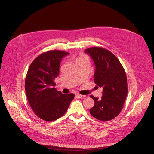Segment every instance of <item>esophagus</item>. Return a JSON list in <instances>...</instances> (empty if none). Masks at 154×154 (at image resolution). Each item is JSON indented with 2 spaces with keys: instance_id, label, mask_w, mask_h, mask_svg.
<instances>
[{
  "instance_id": "obj_1",
  "label": "esophagus",
  "mask_w": 154,
  "mask_h": 154,
  "mask_svg": "<svg viewBox=\"0 0 154 154\" xmlns=\"http://www.w3.org/2000/svg\"><path fill=\"white\" fill-rule=\"evenodd\" d=\"M76 96L79 98H83L86 97V95H81V94H76Z\"/></svg>"
}]
</instances>
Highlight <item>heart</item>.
Instances as JSON below:
<instances>
[{"label": "heart", "instance_id": "heart-1", "mask_svg": "<svg viewBox=\"0 0 154 154\" xmlns=\"http://www.w3.org/2000/svg\"><path fill=\"white\" fill-rule=\"evenodd\" d=\"M83 60H88L87 57L85 56V55H81V56H79L76 60V63L79 62V61H81Z\"/></svg>", "mask_w": 154, "mask_h": 154}]
</instances>
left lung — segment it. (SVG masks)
Listing matches in <instances>:
<instances>
[{"label": "left lung", "instance_id": "left-lung-1", "mask_svg": "<svg viewBox=\"0 0 154 154\" xmlns=\"http://www.w3.org/2000/svg\"><path fill=\"white\" fill-rule=\"evenodd\" d=\"M84 52L90 55L94 62V82L103 88L100 99L90 95L95 105L90 112L102 121L113 119L121 111L128 94L125 71L119 59L106 48L90 47Z\"/></svg>", "mask_w": 154, "mask_h": 154}]
</instances>
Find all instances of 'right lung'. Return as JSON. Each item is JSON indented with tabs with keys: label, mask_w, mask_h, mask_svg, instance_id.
<instances>
[{
	"label": "right lung",
	"mask_w": 154,
	"mask_h": 154,
	"mask_svg": "<svg viewBox=\"0 0 154 154\" xmlns=\"http://www.w3.org/2000/svg\"><path fill=\"white\" fill-rule=\"evenodd\" d=\"M69 52L57 50L40 54L30 64L25 79L28 101L33 112L47 121L63 116L73 100V94H63L56 88L54 79L59 74L60 61Z\"/></svg>",
	"instance_id": "right-lung-1"
}]
</instances>
